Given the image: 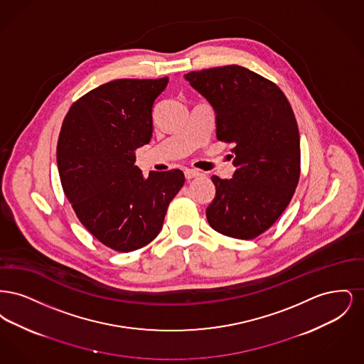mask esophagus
Instances as JSON below:
<instances>
[{"mask_svg": "<svg viewBox=\"0 0 364 364\" xmlns=\"http://www.w3.org/2000/svg\"><path fill=\"white\" fill-rule=\"evenodd\" d=\"M184 174H186V178H187V180H191V178H195V177L202 176V173H200L199 171H196V169H186V171H184Z\"/></svg>", "mask_w": 364, "mask_h": 364, "instance_id": "1", "label": "esophagus"}]
</instances>
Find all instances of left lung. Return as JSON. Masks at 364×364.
<instances>
[{
  "label": "left lung",
  "instance_id": "8db88e82",
  "mask_svg": "<svg viewBox=\"0 0 364 364\" xmlns=\"http://www.w3.org/2000/svg\"><path fill=\"white\" fill-rule=\"evenodd\" d=\"M186 80L215 113V134L235 143L232 178L213 176L210 226L250 240L267 230L289 205L300 176V136L294 110L270 80L240 65L190 72Z\"/></svg>",
  "mask_w": 364,
  "mask_h": 364
}]
</instances>
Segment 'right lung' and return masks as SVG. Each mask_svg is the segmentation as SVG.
I'll return each instance as SVG.
<instances>
[{"instance_id":"add662e5","label":"right lung","mask_w":364,"mask_h":364,"mask_svg":"<svg viewBox=\"0 0 364 364\" xmlns=\"http://www.w3.org/2000/svg\"><path fill=\"white\" fill-rule=\"evenodd\" d=\"M169 77L119 79L70 106L57 144L61 184L80 223L112 250L131 252L161 232L186 177L178 169L150 172L135 151L153 136V106Z\"/></svg>"}]
</instances>
